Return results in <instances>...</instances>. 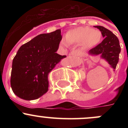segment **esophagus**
Segmentation results:
<instances>
[{
  "label": "esophagus",
  "instance_id": "esophagus-1",
  "mask_svg": "<svg viewBox=\"0 0 128 128\" xmlns=\"http://www.w3.org/2000/svg\"><path fill=\"white\" fill-rule=\"evenodd\" d=\"M69 55H70V56H78V52L77 51H73L69 53Z\"/></svg>",
  "mask_w": 128,
  "mask_h": 128
}]
</instances>
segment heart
<instances>
[{"instance_id": "heart-1", "label": "heart", "mask_w": 128, "mask_h": 128, "mask_svg": "<svg viewBox=\"0 0 128 128\" xmlns=\"http://www.w3.org/2000/svg\"><path fill=\"white\" fill-rule=\"evenodd\" d=\"M66 39L62 40V46L68 47L69 44H78L81 50H87L99 43L102 39V33L98 30L90 27H77L67 32Z\"/></svg>"}]
</instances>
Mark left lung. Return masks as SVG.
Here are the masks:
<instances>
[{"mask_svg":"<svg viewBox=\"0 0 128 128\" xmlns=\"http://www.w3.org/2000/svg\"><path fill=\"white\" fill-rule=\"evenodd\" d=\"M100 30L104 38L101 43L88 51L91 56H100L114 70L119 60V54L121 47L118 38L111 31L102 26H95Z\"/></svg>","mask_w":128,"mask_h":128,"instance_id":"obj_1","label":"left lung"}]
</instances>
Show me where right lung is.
I'll return each mask as SVG.
<instances>
[{"instance_id":"obj_1","label":"right lung","mask_w":128,"mask_h":128,"mask_svg":"<svg viewBox=\"0 0 128 128\" xmlns=\"http://www.w3.org/2000/svg\"><path fill=\"white\" fill-rule=\"evenodd\" d=\"M61 31L40 34L19 48L12 62L10 85L22 99L38 98L48 90V75L66 56L56 53Z\"/></svg>"}]
</instances>
